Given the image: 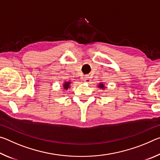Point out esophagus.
Segmentation results:
<instances>
[{"label":"esophagus","mask_w":160,"mask_h":160,"mask_svg":"<svg viewBox=\"0 0 160 160\" xmlns=\"http://www.w3.org/2000/svg\"><path fill=\"white\" fill-rule=\"evenodd\" d=\"M90 75H85V77H84V82H86V83H90Z\"/></svg>","instance_id":"1"}]
</instances>
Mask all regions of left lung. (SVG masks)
Listing matches in <instances>:
<instances>
[{
    "mask_svg": "<svg viewBox=\"0 0 160 160\" xmlns=\"http://www.w3.org/2000/svg\"><path fill=\"white\" fill-rule=\"evenodd\" d=\"M97 85H98V86H97V88H99V89H102V90H104V89L106 88L105 85H104V84H103L102 82H99Z\"/></svg>",
    "mask_w": 160,
    "mask_h": 160,
    "instance_id": "left-lung-1",
    "label": "left lung"
}]
</instances>
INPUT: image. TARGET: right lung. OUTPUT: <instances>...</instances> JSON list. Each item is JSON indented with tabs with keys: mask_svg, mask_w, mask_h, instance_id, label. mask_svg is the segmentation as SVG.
Masks as SVG:
<instances>
[{
	"mask_svg": "<svg viewBox=\"0 0 160 160\" xmlns=\"http://www.w3.org/2000/svg\"><path fill=\"white\" fill-rule=\"evenodd\" d=\"M72 82L71 81H65V82H63V85H62V87H63V89L65 90H68V89L70 88V85H71Z\"/></svg>",
	"mask_w": 160,
	"mask_h": 160,
	"instance_id": "add662e5",
	"label": "right lung"
}]
</instances>
